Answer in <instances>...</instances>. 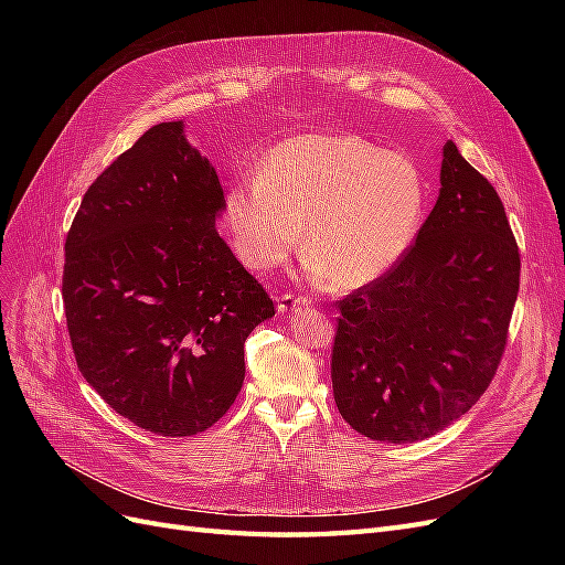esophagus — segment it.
Returning a JSON list of instances; mask_svg holds the SVG:
<instances>
[{
	"mask_svg": "<svg viewBox=\"0 0 565 565\" xmlns=\"http://www.w3.org/2000/svg\"><path fill=\"white\" fill-rule=\"evenodd\" d=\"M301 306H309V299H306V297H295V295H282L278 299V311L280 313H292V311L301 309Z\"/></svg>",
	"mask_w": 565,
	"mask_h": 565,
	"instance_id": "obj_1",
	"label": "esophagus"
}]
</instances>
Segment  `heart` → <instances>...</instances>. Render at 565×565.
I'll return each instance as SVG.
<instances>
[{"label":"heart","mask_w":565,"mask_h":565,"mask_svg":"<svg viewBox=\"0 0 565 565\" xmlns=\"http://www.w3.org/2000/svg\"><path fill=\"white\" fill-rule=\"evenodd\" d=\"M424 172L403 150L355 134H299L273 148L224 200L243 266L268 273L301 245L313 280L353 289L382 278L413 245L426 212Z\"/></svg>","instance_id":"heart-1"}]
</instances>
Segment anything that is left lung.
I'll return each mask as SVG.
<instances>
[{"instance_id": "obj_1", "label": "left lung", "mask_w": 565, "mask_h": 565, "mask_svg": "<svg viewBox=\"0 0 565 565\" xmlns=\"http://www.w3.org/2000/svg\"><path fill=\"white\" fill-rule=\"evenodd\" d=\"M521 254L492 183L443 146L440 193L382 278L339 301L334 403L358 434L431 438L483 396L507 347Z\"/></svg>"}]
</instances>
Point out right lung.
Segmentation results:
<instances>
[{
  "mask_svg": "<svg viewBox=\"0 0 565 565\" xmlns=\"http://www.w3.org/2000/svg\"><path fill=\"white\" fill-rule=\"evenodd\" d=\"M224 188L183 122L150 127L84 193L65 237L63 303L82 377L158 436L228 413L245 339L276 316L216 233Z\"/></svg>",
  "mask_w": 565,
  "mask_h": 565,
  "instance_id": "1",
  "label": "right lung"
}]
</instances>
